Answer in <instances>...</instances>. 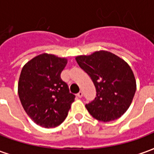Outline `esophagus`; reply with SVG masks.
I'll return each instance as SVG.
<instances>
[{
	"instance_id": "1",
	"label": "esophagus",
	"mask_w": 154,
	"mask_h": 154,
	"mask_svg": "<svg viewBox=\"0 0 154 154\" xmlns=\"http://www.w3.org/2000/svg\"><path fill=\"white\" fill-rule=\"evenodd\" d=\"M77 96L78 97H79V98H82V97H83V93H82V91H79V92H78V93L77 94Z\"/></svg>"
}]
</instances>
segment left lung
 I'll list each match as a JSON object with an SVG mask.
<instances>
[{"mask_svg":"<svg viewBox=\"0 0 154 154\" xmlns=\"http://www.w3.org/2000/svg\"><path fill=\"white\" fill-rule=\"evenodd\" d=\"M76 61L90 76L97 90L96 98L86 104L92 117L109 122L125 113L136 91L135 77L129 64L116 54L103 50L77 56Z\"/></svg>","mask_w":154,"mask_h":154,"instance_id":"left-lung-1","label":"left lung"}]
</instances>
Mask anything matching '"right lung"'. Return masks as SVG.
Returning <instances> with one entry per match:
<instances>
[{
	"mask_svg": "<svg viewBox=\"0 0 154 154\" xmlns=\"http://www.w3.org/2000/svg\"><path fill=\"white\" fill-rule=\"evenodd\" d=\"M67 63L53 54L38 55L23 67L18 83L22 106L30 119L44 128H54L66 119L75 95L61 79Z\"/></svg>",
	"mask_w": 154,
	"mask_h": 154,
	"instance_id": "add662e5",
	"label": "right lung"
}]
</instances>
